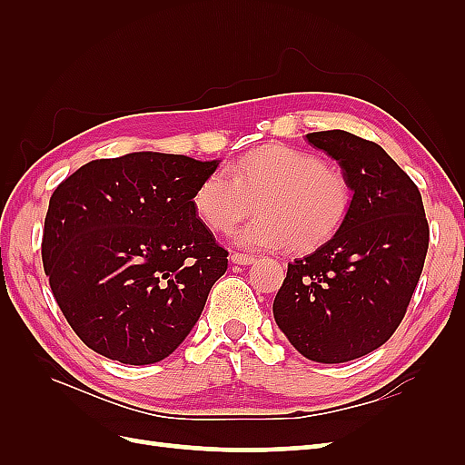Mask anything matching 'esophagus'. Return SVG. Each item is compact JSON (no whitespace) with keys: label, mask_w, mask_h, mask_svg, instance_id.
Wrapping results in <instances>:
<instances>
[{"label":"esophagus","mask_w":465,"mask_h":465,"mask_svg":"<svg viewBox=\"0 0 465 465\" xmlns=\"http://www.w3.org/2000/svg\"><path fill=\"white\" fill-rule=\"evenodd\" d=\"M231 262L236 263V265H250L252 262H254V258L248 256V254H238V252H232Z\"/></svg>","instance_id":"esophagus-1"}]
</instances>
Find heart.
Listing matches in <instances>:
<instances>
[{
    "label": "heart",
    "mask_w": 465,
    "mask_h": 465,
    "mask_svg": "<svg viewBox=\"0 0 465 465\" xmlns=\"http://www.w3.org/2000/svg\"><path fill=\"white\" fill-rule=\"evenodd\" d=\"M258 200V215L236 231L246 250H312L345 223L353 190L322 159L297 149L267 145L209 173L193 193V209L211 231L231 232Z\"/></svg>",
    "instance_id": "obj_1"
}]
</instances>
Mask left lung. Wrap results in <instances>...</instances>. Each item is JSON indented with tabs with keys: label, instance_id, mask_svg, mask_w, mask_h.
Wrapping results in <instances>:
<instances>
[{
	"label": "left lung",
	"instance_id": "left-lung-1",
	"mask_svg": "<svg viewBox=\"0 0 465 465\" xmlns=\"http://www.w3.org/2000/svg\"><path fill=\"white\" fill-rule=\"evenodd\" d=\"M306 139L341 166L353 205L328 242L289 263L273 316L302 357L347 362L398 330L423 272L429 223L415 182L378 143L343 130Z\"/></svg>",
	"mask_w": 465,
	"mask_h": 465
}]
</instances>
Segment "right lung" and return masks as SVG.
<instances>
[{
	"instance_id": "1",
	"label": "right lung",
	"mask_w": 465,
	"mask_h": 465,
	"mask_svg": "<svg viewBox=\"0 0 465 465\" xmlns=\"http://www.w3.org/2000/svg\"><path fill=\"white\" fill-rule=\"evenodd\" d=\"M217 166L139 151L83 164L54 190L42 263L69 326L98 355L159 362L200 320L229 265L192 202Z\"/></svg>"
}]
</instances>
